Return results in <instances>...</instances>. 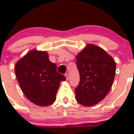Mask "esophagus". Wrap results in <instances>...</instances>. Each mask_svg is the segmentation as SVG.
Masks as SVG:
<instances>
[{
	"label": "esophagus",
	"instance_id": "34e87169",
	"mask_svg": "<svg viewBox=\"0 0 134 134\" xmlns=\"http://www.w3.org/2000/svg\"><path fill=\"white\" fill-rule=\"evenodd\" d=\"M65 76L66 80H68L69 78V74L68 73H65Z\"/></svg>",
	"mask_w": 134,
	"mask_h": 134
}]
</instances>
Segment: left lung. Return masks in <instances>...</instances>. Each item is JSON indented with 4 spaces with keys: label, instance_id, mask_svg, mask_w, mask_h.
Here are the masks:
<instances>
[{
    "label": "left lung",
    "instance_id": "left-lung-1",
    "mask_svg": "<svg viewBox=\"0 0 134 134\" xmlns=\"http://www.w3.org/2000/svg\"><path fill=\"white\" fill-rule=\"evenodd\" d=\"M80 81L75 89V98L83 106L102 101L113 85L116 63L103 48L87 44L76 56Z\"/></svg>",
    "mask_w": 134,
    "mask_h": 134
}]
</instances>
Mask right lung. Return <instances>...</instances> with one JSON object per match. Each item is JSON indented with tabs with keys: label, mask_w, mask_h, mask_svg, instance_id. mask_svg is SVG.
I'll return each mask as SVG.
<instances>
[{
	"label": "right lung",
	"mask_w": 134,
	"mask_h": 134,
	"mask_svg": "<svg viewBox=\"0 0 134 134\" xmlns=\"http://www.w3.org/2000/svg\"><path fill=\"white\" fill-rule=\"evenodd\" d=\"M56 69L47 51L32 49L17 61L16 77L23 93L30 102L41 107L55 102L60 82L65 80Z\"/></svg>",
	"instance_id": "obj_1"
}]
</instances>
